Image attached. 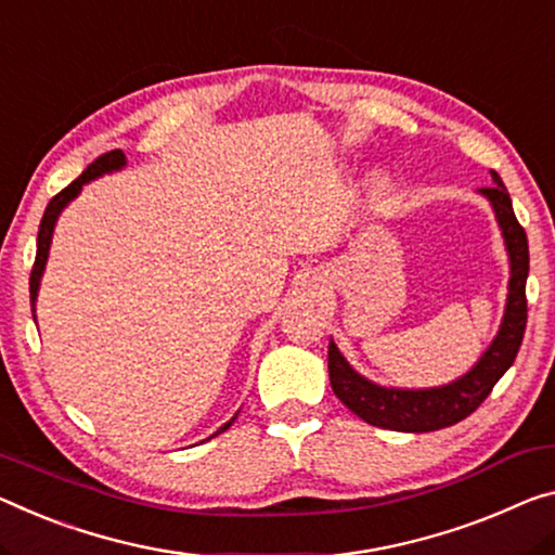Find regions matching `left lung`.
Returning <instances> with one entry per match:
<instances>
[{"mask_svg": "<svg viewBox=\"0 0 555 555\" xmlns=\"http://www.w3.org/2000/svg\"><path fill=\"white\" fill-rule=\"evenodd\" d=\"M493 176V185L481 189L496 212L501 235H504L511 278H508V297L506 312L501 320L499 335L493 337L489 349L481 354V360L468 370L464 377L449 382L444 387L431 389H395L379 387L354 372L349 362L339 352L335 343L327 349V366H330V385L339 402L349 412H354L360 420L372 426L391 431H437L466 420L468 414L476 412L496 382L504 377L506 370L514 364L518 347L524 343L526 332V278H528V241L526 230L514 216L511 195L499 173Z\"/></svg>", "mask_w": 555, "mask_h": 555, "instance_id": "8db88e82", "label": "left lung"}]
</instances>
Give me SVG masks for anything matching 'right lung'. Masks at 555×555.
Here are the masks:
<instances>
[{
    "instance_id": "obj_1",
    "label": "right lung",
    "mask_w": 555,
    "mask_h": 555,
    "mask_svg": "<svg viewBox=\"0 0 555 555\" xmlns=\"http://www.w3.org/2000/svg\"><path fill=\"white\" fill-rule=\"evenodd\" d=\"M126 166V156L121 151H108L104 153V156H99L93 164L83 170V173L76 178V181H72L69 185L62 193H56L54 198L49 201V206L44 210V218H41L39 223V235H37V260H34V268H31V275H29V297H31V318L37 320V314H34V302H37V293H39V283H41V275H44V266H47V258H49V245H51V235H54V225H56V218L59 212H62L69 203L76 198V195L81 193L83 183L93 181V178L104 176V173H111V170H118ZM235 422V416L230 422H225L223 426H220V431H225L230 424ZM212 434V437H216Z\"/></svg>"
}]
</instances>
